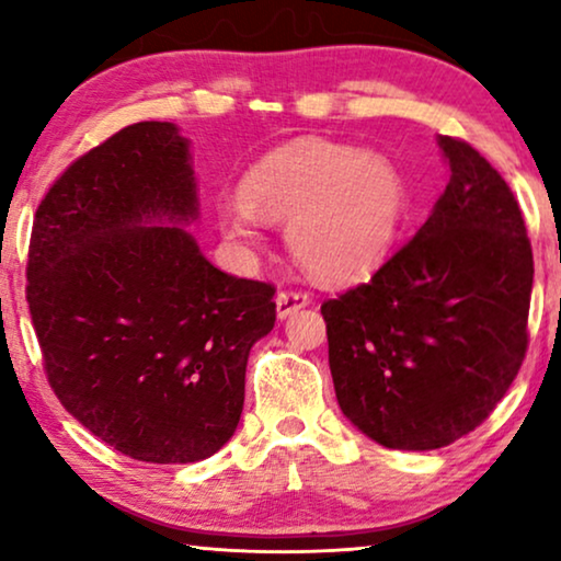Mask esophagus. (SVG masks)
<instances>
[{"mask_svg":"<svg viewBox=\"0 0 561 561\" xmlns=\"http://www.w3.org/2000/svg\"><path fill=\"white\" fill-rule=\"evenodd\" d=\"M311 304V296L304 294V290H280L275 296V311H278V319H286L290 313H296L298 309Z\"/></svg>","mask_w":561,"mask_h":561,"instance_id":"34e87169","label":"esophagus"}]
</instances>
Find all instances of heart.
Masks as SVG:
<instances>
[{
    "label": "heart",
    "instance_id": "obj_1",
    "mask_svg": "<svg viewBox=\"0 0 561 561\" xmlns=\"http://www.w3.org/2000/svg\"><path fill=\"white\" fill-rule=\"evenodd\" d=\"M405 214V183L378 152L327 140H294L267 152L219 206L229 240L255 244L260 219L288 221L286 240L311 278L363 283L388 263Z\"/></svg>",
    "mask_w": 561,
    "mask_h": 561
}]
</instances>
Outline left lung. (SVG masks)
<instances>
[{
  "mask_svg": "<svg viewBox=\"0 0 561 561\" xmlns=\"http://www.w3.org/2000/svg\"><path fill=\"white\" fill-rule=\"evenodd\" d=\"M449 183L370 283L321 304L344 416L388 449L470 434L528 347L534 255L508 183L472 145L436 137Z\"/></svg>",
  "mask_w": 561,
  "mask_h": 561,
  "instance_id": "obj_1",
  "label": "left lung"
}]
</instances>
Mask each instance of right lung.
<instances>
[{"label":"right lung","mask_w":561,"mask_h":561,"mask_svg":"<svg viewBox=\"0 0 561 561\" xmlns=\"http://www.w3.org/2000/svg\"><path fill=\"white\" fill-rule=\"evenodd\" d=\"M196 219L188 140L137 122L66 168L30 237L53 393L140 462H198L232 439L250 350L275 324V288L214 267L183 227Z\"/></svg>","instance_id":"1"}]
</instances>
